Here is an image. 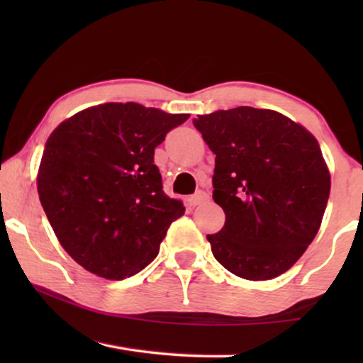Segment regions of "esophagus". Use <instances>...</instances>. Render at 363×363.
<instances>
[{
    "mask_svg": "<svg viewBox=\"0 0 363 363\" xmlns=\"http://www.w3.org/2000/svg\"><path fill=\"white\" fill-rule=\"evenodd\" d=\"M210 200V196H208V193L206 191H196L195 195H191V196H188V203H190L191 206H196V205H201V203H205V201H208Z\"/></svg>",
    "mask_w": 363,
    "mask_h": 363,
    "instance_id": "1",
    "label": "esophagus"
}]
</instances>
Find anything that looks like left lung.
<instances>
[{
    "label": "left lung",
    "mask_w": 363,
    "mask_h": 363,
    "mask_svg": "<svg viewBox=\"0 0 363 363\" xmlns=\"http://www.w3.org/2000/svg\"><path fill=\"white\" fill-rule=\"evenodd\" d=\"M215 153L213 200L225 226L208 235L233 274L267 281L286 272L319 231L330 175L315 137L267 108L236 107L193 118Z\"/></svg>",
    "instance_id": "obj_1"
}]
</instances>
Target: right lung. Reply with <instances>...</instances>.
<instances>
[{
    "mask_svg": "<svg viewBox=\"0 0 363 363\" xmlns=\"http://www.w3.org/2000/svg\"><path fill=\"white\" fill-rule=\"evenodd\" d=\"M188 117L107 102L77 112L49 135L39 200L61 246L84 269L122 281L155 259L185 206L165 195L153 155Z\"/></svg>",
    "mask_w": 363,
    "mask_h": 363,
    "instance_id": "1",
    "label": "right lung"
}]
</instances>
